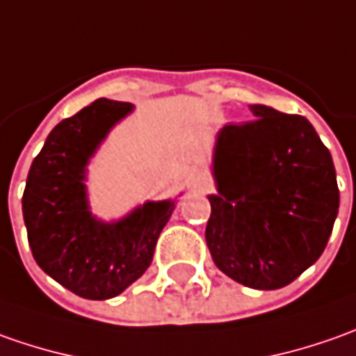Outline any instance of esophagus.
Segmentation results:
<instances>
[{
  "label": "esophagus",
  "instance_id": "obj_1",
  "mask_svg": "<svg viewBox=\"0 0 356 356\" xmlns=\"http://www.w3.org/2000/svg\"><path fill=\"white\" fill-rule=\"evenodd\" d=\"M189 187L193 191H207L209 189V179L202 173H193L189 177Z\"/></svg>",
  "mask_w": 356,
  "mask_h": 356
}]
</instances>
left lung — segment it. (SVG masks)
<instances>
[{
    "mask_svg": "<svg viewBox=\"0 0 356 356\" xmlns=\"http://www.w3.org/2000/svg\"><path fill=\"white\" fill-rule=\"evenodd\" d=\"M216 134L204 238L216 268L246 288L280 289L319 260L339 213L329 149L309 120L264 104Z\"/></svg>",
    "mask_w": 356,
    "mask_h": 356,
    "instance_id": "8db88e82",
    "label": "left lung"
}]
</instances>
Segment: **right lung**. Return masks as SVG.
<instances>
[{
	"mask_svg": "<svg viewBox=\"0 0 356 356\" xmlns=\"http://www.w3.org/2000/svg\"><path fill=\"white\" fill-rule=\"evenodd\" d=\"M134 106L98 98L56 124L33 159L23 193V220L33 258L44 274L84 300H110L154 260L175 201H145L118 220L92 215L86 167Z\"/></svg>",
	"mask_w": 356,
	"mask_h": 356,
	"instance_id": "1",
	"label": "right lung"
}]
</instances>
